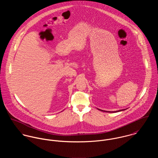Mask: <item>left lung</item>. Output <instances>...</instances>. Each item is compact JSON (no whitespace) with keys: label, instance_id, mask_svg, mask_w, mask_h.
Wrapping results in <instances>:
<instances>
[{"label":"left lung","instance_id":"left-lung-1","mask_svg":"<svg viewBox=\"0 0 158 158\" xmlns=\"http://www.w3.org/2000/svg\"><path fill=\"white\" fill-rule=\"evenodd\" d=\"M98 110H100V111H105V112H107V113H117V112H119V111H124V110H125V109H124V110H118V111H112V112H111V111H103V110H100V109H98Z\"/></svg>","mask_w":158,"mask_h":158}]
</instances>
